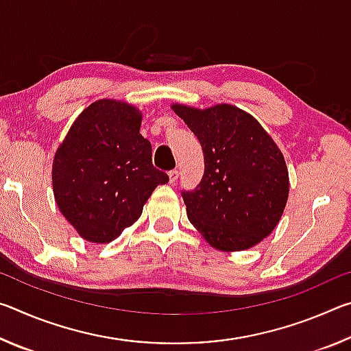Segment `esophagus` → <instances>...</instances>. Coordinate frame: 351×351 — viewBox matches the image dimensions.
<instances>
[{
	"instance_id": "34e87169",
	"label": "esophagus",
	"mask_w": 351,
	"mask_h": 351,
	"mask_svg": "<svg viewBox=\"0 0 351 351\" xmlns=\"http://www.w3.org/2000/svg\"><path fill=\"white\" fill-rule=\"evenodd\" d=\"M178 176H180V171H178L176 169H175V170H170V171H169V180H170V184H173V182L178 180Z\"/></svg>"
}]
</instances>
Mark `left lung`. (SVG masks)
<instances>
[{
    "mask_svg": "<svg viewBox=\"0 0 351 351\" xmlns=\"http://www.w3.org/2000/svg\"><path fill=\"white\" fill-rule=\"evenodd\" d=\"M204 153L203 180L182 190L187 217L210 246L243 251L276 229L289 193L282 152L263 127L234 105L171 106Z\"/></svg>",
    "mask_w": 351,
    "mask_h": 351,
    "instance_id": "1",
    "label": "left lung"
}]
</instances>
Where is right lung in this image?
<instances>
[{
    "instance_id": "right-lung-1",
    "label": "right lung",
    "mask_w": 351,
    "mask_h": 351,
    "mask_svg": "<svg viewBox=\"0 0 351 351\" xmlns=\"http://www.w3.org/2000/svg\"><path fill=\"white\" fill-rule=\"evenodd\" d=\"M142 116L125 102L102 99L75 119L52 164L58 209L82 239L110 243L141 217L159 184L152 144L139 133Z\"/></svg>"
}]
</instances>
